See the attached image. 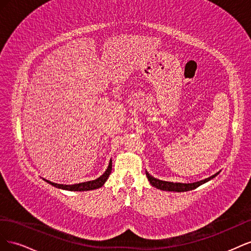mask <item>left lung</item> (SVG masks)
Returning <instances> with one entry per match:
<instances>
[{"label": "left lung", "instance_id": "left-lung-1", "mask_svg": "<svg viewBox=\"0 0 251 251\" xmlns=\"http://www.w3.org/2000/svg\"><path fill=\"white\" fill-rule=\"evenodd\" d=\"M220 172L216 173L215 175H212V176L204 179V180H201V181H197V182H194V183H178V182H169V181H162V180H159L157 178H154L153 176H151V175L146 172L147 174V177L150 181V183L155 186L156 188L158 189H161V191H168V192H178V193H181V192H187V191H192V189H195L198 186L204 184L205 182H207L211 179H214L217 175H219Z\"/></svg>", "mask_w": 251, "mask_h": 251}]
</instances>
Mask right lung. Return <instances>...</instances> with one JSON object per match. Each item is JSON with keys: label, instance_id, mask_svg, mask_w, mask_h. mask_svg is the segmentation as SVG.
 Segmentation results:
<instances>
[{"label": "right lung", "instance_id": "obj_1", "mask_svg": "<svg viewBox=\"0 0 251 251\" xmlns=\"http://www.w3.org/2000/svg\"><path fill=\"white\" fill-rule=\"evenodd\" d=\"M112 171V159L109 162V166L108 169L105 170V172L101 175L100 178H97L95 180L92 181H87V182H82V183H76V184H71V185H67V184H58V183H54V182L48 181L46 179H44L45 181H47L49 184L55 186L57 188H62V189H66V191H74V192H83V191H92V189H96L101 187L104 182L108 180L110 174Z\"/></svg>", "mask_w": 251, "mask_h": 251}]
</instances>
